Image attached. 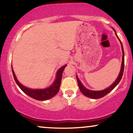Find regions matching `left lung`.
<instances>
[{
  "mask_svg": "<svg viewBox=\"0 0 133 133\" xmlns=\"http://www.w3.org/2000/svg\"><path fill=\"white\" fill-rule=\"evenodd\" d=\"M116 35L117 36V37L118 39H119V37H118L117 34L115 31ZM120 42H121V46H122V65H121V71L119 72V76L114 82L112 83V84L111 85L110 87H109L108 88H107V89L103 90H101V91H92V90H90L87 89L86 88H85L83 87V85L82 84V83L81 82V81H79V78L77 76H76V78H77V83H78V85H79V89L81 90V91L82 92L83 94H84L85 96L87 97L91 98V99H100V98L103 97V96H105V95H107V94L109 93L110 91L113 90V89L115 88V87L117 86V85L119 83V82L121 81V80L123 74V70H124V51H123V45L122 43L121 40L119 39Z\"/></svg>",
  "mask_w": 133,
  "mask_h": 133,
  "instance_id": "8db88e82",
  "label": "left lung"
}]
</instances>
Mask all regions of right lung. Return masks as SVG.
<instances>
[{
    "label": "right lung",
    "instance_id": "obj_1",
    "mask_svg": "<svg viewBox=\"0 0 133 133\" xmlns=\"http://www.w3.org/2000/svg\"><path fill=\"white\" fill-rule=\"evenodd\" d=\"M66 66V65H64L58 70L55 81L54 82V83H52L51 87L45 89H31L23 86L17 81L14 71L12 70L11 65L12 72V74H13L14 79L15 80L16 83L19 87V88L27 95L34 99L37 100V101H46V100L50 99L51 98L53 97L54 96L57 94L58 91H59L63 71Z\"/></svg>",
    "mask_w": 133,
    "mask_h": 133
}]
</instances>
